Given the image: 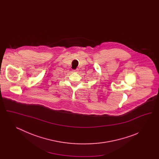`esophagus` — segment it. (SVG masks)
Returning a JSON list of instances; mask_svg holds the SVG:
<instances>
[{
  "label": "esophagus",
  "instance_id": "esophagus-1",
  "mask_svg": "<svg viewBox=\"0 0 159 159\" xmlns=\"http://www.w3.org/2000/svg\"><path fill=\"white\" fill-rule=\"evenodd\" d=\"M77 70H78L77 69H76V70H73V71H74V72H76V71H77Z\"/></svg>",
  "mask_w": 159,
  "mask_h": 159
}]
</instances>
